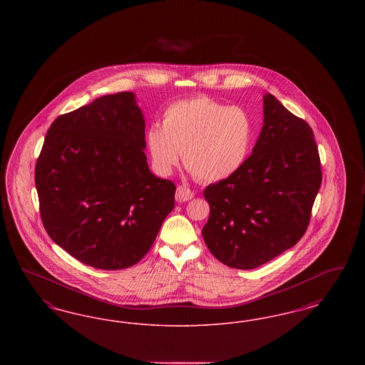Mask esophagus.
<instances>
[{
	"mask_svg": "<svg viewBox=\"0 0 365 365\" xmlns=\"http://www.w3.org/2000/svg\"><path fill=\"white\" fill-rule=\"evenodd\" d=\"M194 197V191L191 190L190 187H187L186 185H182L176 189V194L175 198L178 202H186Z\"/></svg>",
	"mask_w": 365,
	"mask_h": 365,
	"instance_id": "34e87169",
	"label": "esophagus"
}]
</instances>
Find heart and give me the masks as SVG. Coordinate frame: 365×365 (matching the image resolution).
I'll return each mask as SVG.
<instances>
[{
	"instance_id": "heart-1",
	"label": "heart",
	"mask_w": 365,
	"mask_h": 365,
	"mask_svg": "<svg viewBox=\"0 0 365 365\" xmlns=\"http://www.w3.org/2000/svg\"><path fill=\"white\" fill-rule=\"evenodd\" d=\"M253 122L240 106H227L205 96L170 105L146 133L152 161L163 174L183 164L201 182H216L235 174L249 156Z\"/></svg>"
}]
</instances>
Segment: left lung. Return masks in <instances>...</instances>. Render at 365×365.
Masks as SVG:
<instances>
[{
  "label": "left lung",
  "mask_w": 365,
  "mask_h": 365,
  "mask_svg": "<svg viewBox=\"0 0 365 365\" xmlns=\"http://www.w3.org/2000/svg\"><path fill=\"white\" fill-rule=\"evenodd\" d=\"M322 185L312 128L272 94L253 153L235 174L209 185L202 237L227 267L253 269L293 247L311 222Z\"/></svg>",
  "instance_id": "left-lung-1"
}]
</instances>
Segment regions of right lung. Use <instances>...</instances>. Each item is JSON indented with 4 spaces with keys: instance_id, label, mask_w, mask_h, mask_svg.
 I'll list each match as a JSON object with an SVG mask.
<instances>
[{
    "instance_id": "right-lung-1",
    "label": "right lung",
    "mask_w": 365,
    "mask_h": 365,
    "mask_svg": "<svg viewBox=\"0 0 365 365\" xmlns=\"http://www.w3.org/2000/svg\"><path fill=\"white\" fill-rule=\"evenodd\" d=\"M145 120L130 91L60 115L35 165L41 220L54 242L93 268L135 265L175 205L173 180L149 171Z\"/></svg>"
}]
</instances>
